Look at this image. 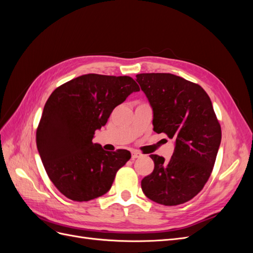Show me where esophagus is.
Returning <instances> with one entry per match:
<instances>
[{"label": "esophagus", "instance_id": "1", "mask_svg": "<svg viewBox=\"0 0 253 253\" xmlns=\"http://www.w3.org/2000/svg\"><path fill=\"white\" fill-rule=\"evenodd\" d=\"M141 156H142V154H140L139 152H137V151H132V159L139 158V157H141Z\"/></svg>", "mask_w": 253, "mask_h": 253}]
</instances>
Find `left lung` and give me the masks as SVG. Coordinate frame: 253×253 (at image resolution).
<instances>
[{"mask_svg":"<svg viewBox=\"0 0 253 253\" xmlns=\"http://www.w3.org/2000/svg\"><path fill=\"white\" fill-rule=\"evenodd\" d=\"M153 111V131L174 139L169 162L151 155L154 170L141 180L151 201L176 206L190 201L209 179L221 129L209 96L198 84L173 74L136 76Z\"/></svg>","mask_w":253,"mask_h":253,"instance_id":"obj_1","label":"left lung"}]
</instances>
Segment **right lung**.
<instances>
[{
    "mask_svg": "<svg viewBox=\"0 0 253 253\" xmlns=\"http://www.w3.org/2000/svg\"><path fill=\"white\" fill-rule=\"evenodd\" d=\"M134 91L139 86L127 76L86 74L62 84L47 99L37 148L49 179L67 198L88 202L102 196L131 158L127 150L104 151L93 138Z\"/></svg>",
    "mask_w": 253,
    "mask_h": 253,
    "instance_id": "1",
    "label": "right lung"
}]
</instances>
